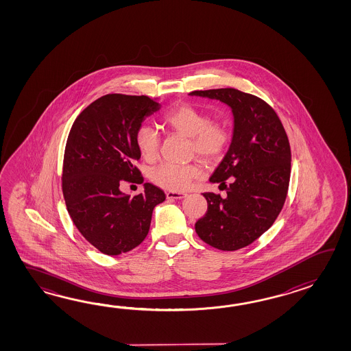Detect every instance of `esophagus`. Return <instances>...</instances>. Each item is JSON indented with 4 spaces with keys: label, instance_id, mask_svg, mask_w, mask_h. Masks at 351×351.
Instances as JSON below:
<instances>
[{
    "label": "esophagus",
    "instance_id": "obj_1",
    "mask_svg": "<svg viewBox=\"0 0 351 351\" xmlns=\"http://www.w3.org/2000/svg\"><path fill=\"white\" fill-rule=\"evenodd\" d=\"M165 195H167L168 199H182V198H186V193H179V192H173V191L167 192Z\"/></svg>",
    "mask_w": 351,
    "mask_h": 351
}]
</instances>
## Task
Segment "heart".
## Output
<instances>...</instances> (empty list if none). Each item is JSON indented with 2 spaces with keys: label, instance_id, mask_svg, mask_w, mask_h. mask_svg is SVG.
Instances as JSON below:
<instances>
[{
  "label": "heart",
  "instance_id": "b5f03b06",
  "mask_svg": "<svg viewBox=\"0 0 351 351\" xmlns=\"http://www.w3.org/2000/svg\"><path fill=\"white\" fill-rule=\"evenodd\" d=\"M165 123L174 132L189 138V154H197L207 162L222 157L231 142V133L222 121H213L208 114L193 105H179L165 115ZM135 145L143 159L154 162L159 156L160 139L156 129L141 125L135 132ZM199 163L186 165H160L150 169L148 176L156 186L173 192H182L199 178Z\"/></svg>",
  "mask_w": 351,
  "mask_h": 351
}]
</instances>
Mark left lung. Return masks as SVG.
Instances as JSON below:
<instances>
[{"instance_id": "left-lung-1", "label": "left lung", "mask_w": 351, "mask_h": 351, "mask_svg": "<svg viewBox=\"0 0 351 351\" xmlns=\"http://www.w3.org/2000/svg\"><path fill=\"white\" fill-rule=\"evenodd\" d=\"M189 95L216 99L233 112L230 149L209 178L227 197L203 193L208 208L195 232L209 246L236 251L267 231L284 207L291 173L289 138L276 112L252 94L226 88Z\"/></svg>"}]
</instances>
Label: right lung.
Returning a JSON list of instances; mask_svg holds the SVG:
<instances>
[{"label":"right lung","instance_id":"right-lung-1","mask_svg":"<svg viewBox=\"0 0 351 351\" xmlns=\"http://www.w3.org/2000/svg\"><path fill=\"white\" fill-rule=\"evenodd\" d=\"M160 104L145 95L108 94L85 108L67 136L62 193L67 212L89 243L109 256L125 254L149 232L154 207L165 202L160 188L144 183L134 197L120 183L141 182L135 132Z\"/></svg>","mask_w":351,"mask_h":351}]
</instances>
